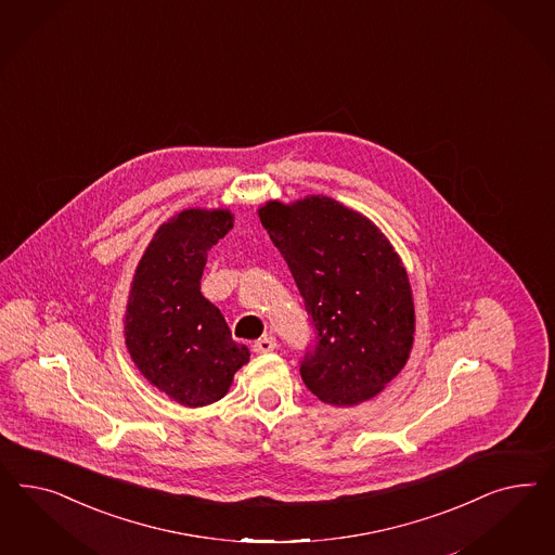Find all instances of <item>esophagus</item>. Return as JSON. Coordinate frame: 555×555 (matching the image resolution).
Wrapping results in <instances>:
<instances>
[{
	"mask_svg": "<svg viewBox=\"0 0 555 555\" xmlns=\"http://www.w3.org/2000/svg\"><path fill=\"white\" fill-rule=\"evenodd\" d=\"M276 350V339L272 336L260 337L258 341H254V352L269 353Z\"/></svg>",
	"mask_w": 555,
	"mask_h": 555,
	"instance_id": "1",
	"label": "esophagus"
}]
</instances>
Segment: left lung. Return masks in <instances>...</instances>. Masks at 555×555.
<instances>
[{
    "label": "left lung",
    "instance_id": "obj_1",
    "mask_svg": "<svg viewBox=\"0 0 555 555\" xmlns=\"http://www.w3.org/2000/svg\"><path fill=\"white\" fill-rule=\"evenodd\" d=\"M258 216L315 327L301 362L305 387L334 406L374 399L413 348L415 305L401 256L372 219L327 195L270 199Z\"/></svg>",
    "mask_w": 555,
    "mask_h": 555
}]
</instances>
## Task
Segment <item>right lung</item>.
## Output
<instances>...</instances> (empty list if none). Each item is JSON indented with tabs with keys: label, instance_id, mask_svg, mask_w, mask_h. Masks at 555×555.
Masks as SVG:
<instances>
[{
	"label": "right lung",
	"instance_id": "obj_1",
	"mask_svg": "<svg viewBox=\"0 0 555 555\" xmlns=\"http://www.w3.org/2000/svg\"><path fill=\"white\" fill-rule=\"evenodd\" d=\"M232 228L234 216L223 207L175 214L152 235L130 283L124 315L130 358L152 387L191 409L225 397L250 360L202 295L207 253Z\"/></svg>",
	"mask_w": 555,
	"mask_h": 555
}]
</instances>
